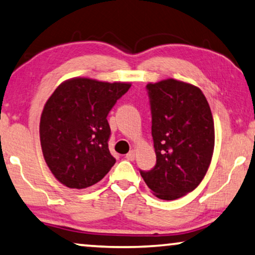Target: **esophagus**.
I'll return each instance as SVG.
<instances>
[{
	"label": "esophagus",
	"mask_w": 255,
	"mask_h": 255,
	"mask_svg": "<svg viewBox=\"0 0 255 255\" xmlns=\"http://www.w3.org/2000/svg\"><path fill=\"white\" fill-rule=\"evenodd\" d=\"M126 159L127 160H130V162H132V160L135 159V151L134 150H131V151H129L127 155H126Z\"/></svg>",
	"instance_id": "obj_1"
}]
</instances>
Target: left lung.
I'll list each match as a JSON object with an SVG mask.
<instances>
[{
  "mask_svg": "<svg viewBox=\"0 0 255 255\" xmlns=\"http://www.w3.org/2000/svg\"><path fill=\"white\" fill-rule=\"evenodd\" d=\"M145 89L156 164L139 173L158 199H179L198 187L209 167L213 114L202 91L192 84L168 78Z\"/></svg>",
  "mask_w": 255,
  "mask_h": 255,
  "instance_id": "obj_1",
  "label": "left lung"
}]
</instances>
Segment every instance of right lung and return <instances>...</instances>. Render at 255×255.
<instances>
[{
	"mask_svg": "<svg viewBox=\"0 0 255 255\" xmlns=\"http://www.w3.org/2000/svg\"><path fill=\"white\" fill-rule=\"evenodd\" d=\"M129 88L127 83L73 78L49 97L40 119V142L46 163L61 184L90 187L116 163L109 149L107 116Z\"/></svg>",
	"mask_w": 255,
	"mask_h": 255,
	"instance_id": "right-lung-1",
	"label": "right lung"
}]
</instances>
